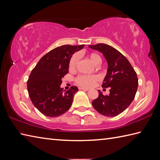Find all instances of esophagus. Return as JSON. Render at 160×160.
I'll use <instances>...</instances> for the list:
<instances>
[{"label":"esophagus","instance_id":"1","mask_svg":"<svg viewBox=\"0 0 160 160\" xmlns=\"http://www.w3.org/2000/svg\"><path fill=\"white\" fill-rule=\"evenodd\" d=\"M79 89L80 90H83V91H88L89 89H87V88H84V87H79Z\"/></svg>","mask_w":160,"mask_h":160}]
</instances>
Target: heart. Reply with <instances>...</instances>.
Here are the masks:
<instances>
[{
  "mask_svg": "<svg viewBox=\"0 0 160 160\" xmlns=\"http://www.w3.org/2000/svg\"><path fill=\"white\" fill-rule=\"evenodd\" d=\"M87 57L91 62L96 66L99 65L102 62L100 56L96 53H91L88 54ZM78 60H79V56H78V53L74 54L71 57L69 64V68L70 70H74L76 69ZM98 76H95V75H80L76 78V81L80 86L89 87L92 86L94 82L98 80Z\"/></svg>",
  "mask_w": 160,
  "mask_h": 160,
  "instance_id": "heart-1",
  "label": "heart"
}]
</instances>
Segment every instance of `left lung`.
Wrapping results in <instances>:
<instances>
[{
  "mask_svg": "<svg viewBox=\"0 0 160 160\" xmlns=\"http://www.w3.org/2000/svg\"><path fill=\"white\" fill-rule=\"evenodd\" d=\"M89 47L102 53L106 59L107 73L102 87H110V93L107 96L98 90L99 96L92 102V105L102 115L116 116L127 109L134 100L138 87L136 72L127 58L113 47L100 43Z\"/></svg>",
  "mask_w": 160,
  "mask_h": 160,
  "instance_id": "left-lung-1",
  "label": "left lung"
}]
</instances>
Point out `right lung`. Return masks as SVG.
<instances>
[{
    "instance_id": "right-lung-1",
    "label": "right lung",
    "mask_w": 160,
    "mask_h": 160,
    "mask_svg": "<svg viewBox=\"0 0 160 160\" xmlns=\"http://www.w3.org/2000/svg\"><path fill=\"white\" fill-rule=\"evenodd\" d=\"M84 46L58 47L42 57L32 71L28 81L29 96L35 107L45 116H60L71 107L78 87L65 91L60 84L69 71L71 56Z\"/></svg>"
}]
</instances>
